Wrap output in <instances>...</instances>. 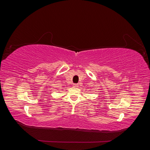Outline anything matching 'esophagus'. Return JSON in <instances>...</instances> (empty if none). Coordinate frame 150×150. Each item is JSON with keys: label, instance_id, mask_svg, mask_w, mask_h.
<instances>
[{"label": "esophagus", "instance_id": "34e87169", "mask_svg": "<svg viewBox=\"0 0 150 150\" xmlns=\"http://www.w3.org/2000/svg\"><path fill=\"white\" fill-rule=\"evenodd\" d=\"M73 85H74V87H78V83H74Z\"/></svg>", "mask_w": 150, "mask_h": 150}]
</instances>
